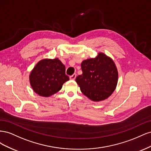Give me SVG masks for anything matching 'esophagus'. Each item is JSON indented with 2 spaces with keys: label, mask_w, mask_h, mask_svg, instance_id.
<instances>
[{
  "label": "esophagus",
  "mask_w": 151,
  "mask_h": 151,
  "mask_svg": "<svg viewBox=\"0 0 151 151\" xmlns=\"http://www.w3.org/2000/svg\"><path fill=\"white\" fill-rule=\"evenodd\" d=\"M76 74H74L73 75L70 76V80H74L76 79Z\"/></svg>",
  "instance_id": "1"
}]
</instances>
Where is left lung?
Wrapping results in <instances>:
<instances>
[{"instance_id": "1", "label": "left lung", "mask_w": 151, "mask_h": 151, "mask_svg": "<svg viewBox=\"0 0 151 151\" xmlns=\"http://www.w3.org/2000/svg\"><path fill=\"white\" fill-rule=\"evenodd\" d=\"M83 74L76 81L81 92L93 101L108 98L115 91L118 82V70L111 58L99 53L94 58L81 63Z\"/></svg>"}]
</instances>
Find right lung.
<instances>
[{
    "instance_id": "right-lung-1",
    "label": "right lung",
    "mask_w": 151,
    "mask_h": 151,
    "mask_svg": "<svg viewBox=\"0 0 151 151\" xmlns=\"http://www.w3.org/2000/svg\"><path fill=\"white\" fill-rule=\"evenodd\" d=\"M68 80L65 67L58 58L40 60L29 75L32 88L36 94L43 97H49L57 93Z\"/></svg>"
}]
</instances>
